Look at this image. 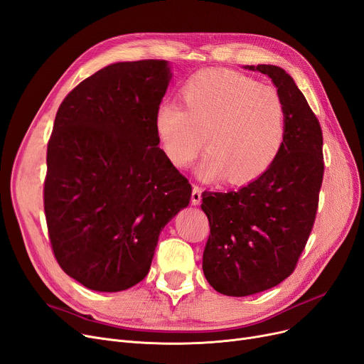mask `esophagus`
I'll return each instance as SVG.
<instances>
[{"label": "esophagus", "mask_w": 364, "mask_h": 364, "mask_svg": "<svg viewBox=\"0 0 364 364\" xmlns=\"http://www.w3.org/2000/svg\"><path fill=\"white\" fill-rule=\"evenodd\" d=\"M202 200V188L199 186H193L192 191V203L193 205H199Z\"/></svg>", "instance_id": "esophagus-1"}]
</instances>
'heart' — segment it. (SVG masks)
I'll use <instances>...</instances> for the list:
<instances>
[{
  "label": "heart",
  "instance_id": "obj_1",
  "mask_svg": "<svg viewBox=\"0 0 364 364\" xmlns=\"http://www.w3.org/2000/svg\"><path fill=\"white\" fill-rule=\"evenodd\" d=\"M183 105L162 102L154 131L168 159L188 168L202 149L196 169L205 181L228 177L232 184L259 178L272 166L286 138V107L279 93L229 70H203L181 87Z\"/></svg>",
  "mask_w": 364,
  "mask_h": 364
}]
</instances>
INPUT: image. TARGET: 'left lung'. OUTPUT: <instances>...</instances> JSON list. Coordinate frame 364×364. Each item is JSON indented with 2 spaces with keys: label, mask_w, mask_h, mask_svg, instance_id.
<instances>
[{
  "label": "left lung",
  "mask_w": 364,
  "mask_h": 364,
  "mask_svg": "<svg viewBox=\"0 0 364 364\" xmlns=\"http://www.w3.org/2000/svg\"><path fill=\"white\" fill-rule=\"evenodd\" d=\"M271 78L286 107V138L272 166L240 191L203 192L210 221L202 269L210 286L242 297L291 275L309 238L323 183V132L304 93L275 65H247Z\"/></svg>",
  "instance_id": "left-lung-1"
}]
</instances>
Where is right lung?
<instances>
[{"label": "right lung", "mask_w": 364, "mask_h": 364, "mask_svg": "<svg viewBox=\"0 0 364 364\" xmlns=\"http://www.w3.org/2000/svg\"><path fill=\"white\" fill-rule=\"evenodd\" d=\"M171 77L166 60L117 62L75 86L56 113L47 230L62 271L90 290L143 281L162 229L191 202L192 186L154 131Z\"/></svg>", "instance_id": "add662e5"}]
</instances>
